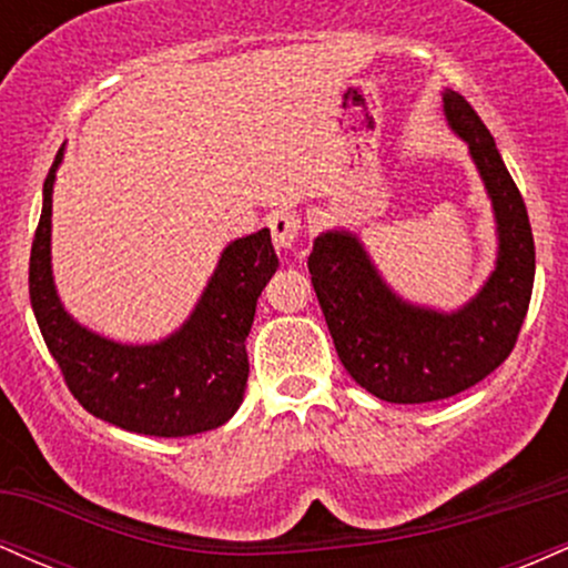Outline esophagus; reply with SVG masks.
<instances>
[{"mask_svg": "<svg viewBox=\"0 0 568 568\" xmlns=\"http://www.w3.org/2000/svg\"><path fill=\"white\" fill-rule=\"evenodd\" d=\"M298 230H302V221H298V216L293 211L272 213L270 232H272V243H275L277 251H291L298 237Z\"/></svg>", "mask_w": 568, "mask_h": 568, "instance_id": "34e87169", "label": "esophagus"}]
</instances>
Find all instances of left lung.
Segmentation results:
<instances>
[{
	"mask_svg": "<svg viewBox=\"0 0 568 568\" xmlns=\"http://www.w3.org/2000/svg\"><path fill=\"white\" fill-rule=\"evenodd\" d=\"M443 114L467 143L497 224V262L478 293L443 312L393 291L355 232L325 230L310 253L317 302L349 376L387 403H433L465 393L507 361L534 288V237L524 197L494 135L456 90Z\"/></svg>",
	"mask_w": 568,
	"mask_h": 568,
	"instance_id": "1",
	"label": "left lung"
}]
</instances>
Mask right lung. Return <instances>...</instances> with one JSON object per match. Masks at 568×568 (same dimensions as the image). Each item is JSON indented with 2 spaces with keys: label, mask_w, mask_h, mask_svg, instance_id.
<instances>
[{
  "label": "right lung",
  "mask_w": 568,
  "mask_h": 568,
  "mask_svg": "<svg viewBox=\"0 0 568 568\" xmlns=\"http://www.w3.org/2000/svg\"><path fill=\"white\" fill-rule=\"evenodd\" d=\"M67 146L58 149L42 189L31 245L29 296L50 355L84 410L154 438H184L230 422L247 382L245 338L256 302L277 272L270 230L232 240L192 315L171 336L128 344L95 334L69 315L53 277V189Z\"/></svg>",
  "instance_id": "obj_1"
}]
</instances>
